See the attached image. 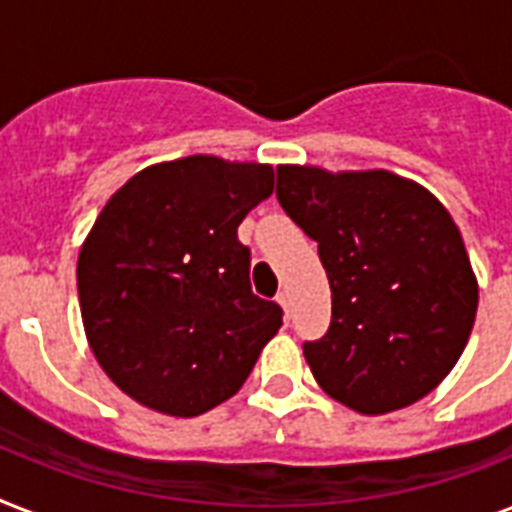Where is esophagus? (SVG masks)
<instances>
[{
    "instance_id": "1",
    "label": "esophagus",
    "mask_w": 512,
    "mask_h": 512,
    "mask_svg": "<svg viewBox=\"0 0 512 512\" xmlns=\"http://www.w3.org/2000/svg\"><path fill=\"white\" fill-rule=\"evenodd\" d=\"M276 303H279L281 308H284V313H289V308H292V297H289L287 289H281L279 295H276Z\"/></svg>"
}]
</instances>
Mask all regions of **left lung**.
<instances>
[{
	"label": "left lung",
	"mask_w": 512,
	"mask_h": 512,
	"mask_svg": "<svg viewBox=\"0 0 512 512\" xmlns=\"http://www.w3.org/2000/svg\"><path fill=\"white\" fill-rule=\"evenodd\" d=\"M276 196L319 241L332 287L329 332L303 345L321 390L369 417L436 390L478 308V279L449 209L396 172L313 164H279Z\"/></svg>",
	"instance_id": "left-lung-1"
}]
</instances>
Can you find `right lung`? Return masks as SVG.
<instances>
[{
    "label": "right lung",
    "mask_w": 512,
    "mask_h": 512,
    "mask_svg": "<svg viewBox=\"0 0 512 512\" xmlns=\"http://www.w3.org/2000/svg\"><path fill=\"white\" fill-rule=\"evenodd\" d=\"M273 167L212 154L151 164L100 209L76 260L84 335L138 404L199 417L239 393L281 308L249 289L241 220Z\"/></svg>",
    "instance_id": "obj_1"
}]
</instances>
